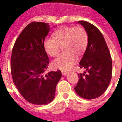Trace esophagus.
Segmentation results:
<instances>
[{
	"instance_id": "1",
	"label": "esophagus",
	"mask_w": 122,
	"mask_h": 122,
	"mask_svg": "<svg viewBox=\"0 0 122 122\" xmlns=\"http://www.w3.org/2000/svg\"><path fill=\"white\" fill-rule=\"evenodd\" d=\"M68 73L67 71H62V74L63 76H65V75H66V74Z\"/></svg>"
}]
</instances>
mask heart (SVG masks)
<instances>
[{
    "instance_id": "b5f03b06",
    "label": "heart",
    "mask_w": 122,
    "mask_h": 122,
    "mask_svg": "<svg viewBox=\"0 0 122 122\" xmlns=\"http://www.w3.org/2000/svg\"><path fill=\"white\" fill-rule=\"evenodd\" d=\"M53 36L44 41L45 51L51 57H56L63 47L65 52L54 60L52 65L55 68L69 70L77 62L76 55H81L87 48L88 35L86 29L81 26L63 27Z\"/></svg>"
}]
</instances>
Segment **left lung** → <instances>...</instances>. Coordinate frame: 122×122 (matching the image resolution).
Here are the masks:
<instances>
[{
    "mask_svg": "<svg viewBox=\"0 0 122 122\" xmlns=\"http://www.w3.org/2000/svg\"><path fill=\"white\" fill-rule=\"evenodd\" d=\"M79 23L86 29L88 45L79 62L81 68L87 71L78 74L74 90L79 97L87 100L99 97L107 89L111 80L112 65L109 50L101 32L93 24L84 21Z\"/></svg>",
    "mask_w": 122,
    "mask_h": 122,
    "instance_id": "left-lung-1",
    "label": "left lung"
}]
</instances>
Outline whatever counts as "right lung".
I'll return each instance as SVG.
<instances>
[{"label":"right lung","mask_w":122,"mask_h":122,"mask_svg":"<svg viewBox=\"0 0 122 122\" xmlns=\"http://www.w3.org/2000/svg\"><path fill=\"white\" fill-rule=\"evenodd\" d=\"M50 30L49 24H29L16 39L11 57V73L19 93L28 102L43 105L51 103L62 77L60 70L44 74L49 65L44 41Z\"/></svg>","instance_id":"right-lung-1"}]
</instances>
